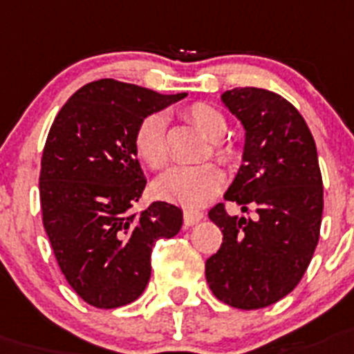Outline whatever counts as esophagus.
<instances>
[{"label": "esophagus", "instance_id": "1", "mask_svg": "<svg viewBox=\"0 0 354 354\" xmlns=\"http://www.w3.org/2000/svg\"><path fill=\"white\" fill-rule=\"evenodd\" d=\"M203 218H205V212H201V210H196V209L183 210V223H185L187 227H192V225L200 223Z\"/></svg>", "mask_w": 354, "mask_h": 354}]
</instances>
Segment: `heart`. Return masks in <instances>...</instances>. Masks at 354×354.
Listing matches in <instances>:
<instances>
[{
  "instance_id": "heart-1",
  "label": "heart",
  "mask_w": 354,
  "mask_h": 354,
  "mask_svg": "<svg viewBox=\"0 0 354 354\" xmlns=\"http://www.w3.org/2000/svg\"><path fill=\"white\" fill-rule=\"evenodd\" d=\"M189 124L200 129L209 140H214V156L223 163H232L237 153L232 145L219 140L225 135L227 122L221 113L210 104L196 102L182 111ZM135 153L142 162L153 171L165 167L169 160L167 140H165V124L160 115H149L140 122L135 133ZM223 185V172L216 163H201L191 167H174L163 174L156 183V191L163 200L174 203L196 207L203 205L216 196Z\"/></svg>"
}]
</instances>
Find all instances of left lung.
<instances>
[{
	"label": "left lung",
	"instance_id": "8db88e82",
	"mask_svg": "<svg viewBox=\"0 0 354 354\" xmlns=\"http://www.w3.org/2000/svg\"><path fill=\"white\" fill-rule=\"evenodd\" d=\"M221 99L246 131L243 165L225 200L255 216H228L225 203L209 210L223 243L205 263V277L225 304L259 310L286 297L310 266L322 221V174L310 127L281 95L234 88Z\"/></svg>",
	"mask_w": 354,
	"mask_h": 354
}]
</instances>
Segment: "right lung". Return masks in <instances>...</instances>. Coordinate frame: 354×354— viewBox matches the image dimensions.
I'll return each instance as SVG.
<instances>
[{
	"instance_id": "add662e5",
	"label": "right lung",
	"mask_w": 354,
	"mask_h": 354,
	"mask_svg": "<svg viewBox=\"0 0 354 354\" xmlns=\"http://www.w3.org/2000/svg\"><path fill=\"white\" fill-rule=\"evenodd\" d=\"M185 95L100 79L71 95L50 127L39 174L43 227L62 275L90 306L136 301L149 283L154 243L182 228L176 205L133 210L147 183L133 140L147 115Z\"/></svg>"
}]
</instances>
